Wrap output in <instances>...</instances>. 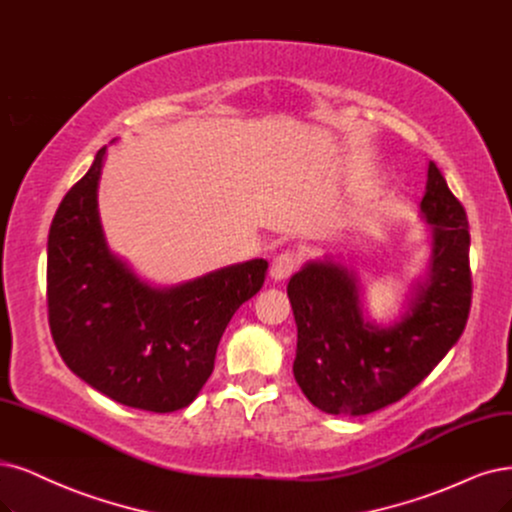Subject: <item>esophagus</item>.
Instances as JSON below:
<instances>
[{
  "mask_svg": "<svg viewBox=\"0 0 512 512\" xmlns=\"http://www.w3.org/2000/svg\"><path fill=\"white\" fill-rule=\"evenodd\" d=\"M299 261H301V255H299L297 251L287 249V251L278 253V255L274 257V261H272V266H270V276H272L274 280H282V278L291 276V274L297 270Z\"/></svg>",
  "mask_w": 512,
  "mask_h": 512,
  "instance_id": "1",
  "label": "esophagus"
}]
</instances>
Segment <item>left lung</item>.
Here are the masks:
<instances>
[{
	"label": "left lung",
	"instance_id": "left-lung-1",
	"mask_svg": "<svg viewBox=\"0 0 512 512\" xmlns=\"http://www.w3.org/2000/svg\"><path fill=\"white\" fill-rule=\"evenodd\" d=\"M422 213L432 225L430 276L401 323H365L352 272L331 261L308 263L289 280L297 325L293 373L320 411L367 415L401 401L458 342L470 312V232L462 202L430 162Z\"/></svg>",
	"mask_w": 512,
	"mask_h": 512
}]
</instances>
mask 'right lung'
<instances>
[{"label": "right lung", "instance_id": "add662e5", "mask_svg": "<svg viewBox=\"0 0 512 512\" xmlns=\"http://www.w3.org/2000/svg\"><path fill=\"white\" fill-rule=\"evenodd\" d=\"M105 147L61 200L48 234V323L65 365L126 407L170 413L215 369L234 312L263 287L266 259L154 289L107 251L97 213Z\"/></svg>", "mask_w": 512, "mask_h": 512}]
</instances>
